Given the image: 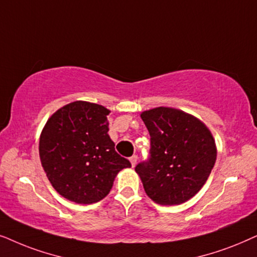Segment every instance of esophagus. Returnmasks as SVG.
<instances>
[{"label": "esophagus", "instance_id": "esophagus-1", "mask_svg": "<svg viewBox=\"0 0 257 257\" xmlns=\"http://www.w3.org/2000/svg\"><path fill=\"white\" fill-rule=\"evenodd\" d=\"M129 161H131V163H132V167H135L136 162H138V156H136V155L132 156L131 159H129Z\"/></svg>", "mask_w": 257, "mask_h": 257}]
</instances>
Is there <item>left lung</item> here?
Wrapping results in <instances>:
<instances>
[{
	"instance_id": "left-lung-1",
	"label": "left lung",
	"mask_w": 257,
	"mask_h": 257,
	"mask_svg": "<svg viewBox=\"0 0 257 257\" xmlns=\"http://www.w3.org/2000/svg\"><path fill=\"white\" fill-rule=\"evenodd\" d=\"M150 156L135 167L146 194L163 206L181 204L207 182L216 161L209 129L195 116L169 107L146 110Z\"/></svg>"
}]
</instances>
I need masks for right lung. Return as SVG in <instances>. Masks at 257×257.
I'll return each mask as SVG.
<instances>
[{"instance_id":"add662e5","label":"right lung","mask_w":257,"mask_h":257,"mask_svg":"<svg viewBox=\"0 0 257 257\" xmlns=\"http://www.w3.org/2000/svg\"><path fill=\"white\" fill-rule=\"evenodd\" d=\"M109 112L96 103L71 102L55 111L41 133L40 159L48 180L75 203L101 201L118 172L132 167L109 138Z\"/></svg>"}]
</instances>
